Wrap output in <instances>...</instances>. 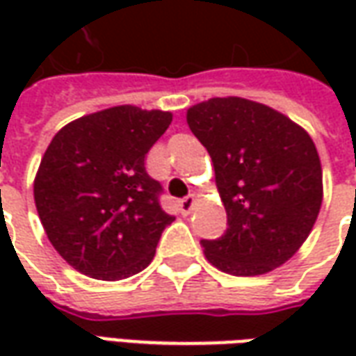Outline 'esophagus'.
I'll return each instance as SVG.
<instances>
[{"instance_id": "esophagus-1", "label": "esophagus", "mask_w": 356, "mask_h": 356, "mask_svg": "<svg viewBox=\"0 0 356 356\" xmlns=\"http://www.w3.org/2000/svg\"><path fill=\"white\" fill-rule=\"evenodd\" d=\"M194 204H196V198H194L193 194H191V196H185L183 200L179 202L181 213H183V216H188V213L194 209Z\"/></svg>"}]
</instances>
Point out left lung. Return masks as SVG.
Instances as JSON below:
<instances>
[{"label":"left lung","instance_id":"1","mask_svg":"<svg viewBox=\"0 0 356 356\" xmlns=\"http://www.w3.org/2000/svg\"><path fill=\"white\" fill-rule=\"evenodd\" d=\"M211 156L227 231L202 240L213 267L257 276L280 267L313 231L322 206V165L311 135L261 102L216 97L186 110Z\"/></svg>","mask_w":356,"mask_h":356}]
</instances>
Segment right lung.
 I'll list each match as a JSON object with an SVG mask.
<instances>
[{"mask_svg":"<svg viewBox=\"0 0 356 356\" xmlns=\"http://www.w3.org/2000/svg\"><path fill=\"white\" fill-rule=\"evenodd\" d=\"M171 120L122 104L74 120L49 143L34 179L35 209L53 248L81 275L114 282L154 259L175 217L160 206L162 186L145 158Z\"/></svg>","mask_w":356,"mask_h":356,"instance_id":"add662e5","label":"right lung"}]
</instances>
